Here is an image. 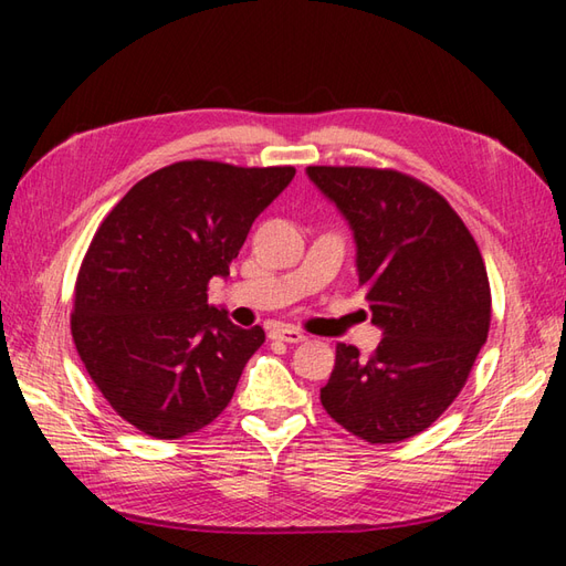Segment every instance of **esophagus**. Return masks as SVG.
I'll return each mask as SVG.
<instances>
[{
	"mask_svg": "<svg viewBox=\"0 0 566 566\" xmlns=\"http://www.w3.org/2000/svg\"><path fill=\"white\" fill-rule=\"evenodd\" d=\"M270 338L272 340H284V343H304L306 335L298 328H292V326H272Z\"/></svg>",
	"mask_w": 566,
	"mask_h": 566,
	"instance_id": "34e87169",
	"label": "esophagus"
}]
</instances>
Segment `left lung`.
Listing matches in <instances>:
<instances>
[{
    "label": "left lung",
    "mask_w": 566,
    "mask_h": 566,
    "mask_svg": "<svg viewBox=\"0 0 566 566\" xmlns=\"http://www.w3.org/2000/svg\"><path fill=\"white\" fill-rule=\"evenodd\" d=\"M306 175L353 228L359 284L384 331L369 357L335 345L321 403L371 444L413 438L448 411L486 343L482 252L448 199L411 175L328 165Z\"/></svg>",
    "instance_id": "1"
}]
</instances>
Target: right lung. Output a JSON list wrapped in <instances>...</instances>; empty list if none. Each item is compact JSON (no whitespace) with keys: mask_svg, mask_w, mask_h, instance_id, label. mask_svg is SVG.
<instances>
[{"mask_svg":"<svg viewBox=\"0 0 566 566\" xmlns=\"http://www.w3.org/2000/svg\"><path fill=\"white\" fill-rule=\"evenodd\" d=\"M294 167L182 160L143 177L94 233L75 282L70 331L94 387L158 440L197 432L231 403L264 331L209 304L252 221Z\"/></svg>","mask_w":566,"mask_h":566,"instance_id":"1","label":"right lung"}]
</instances>
